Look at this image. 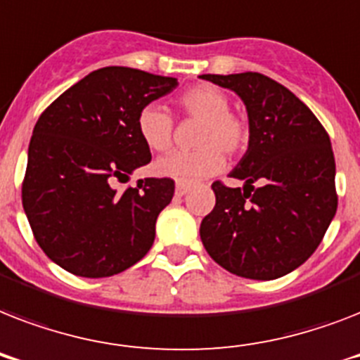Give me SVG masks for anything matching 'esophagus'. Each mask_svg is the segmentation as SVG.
I'll use <instances>...</instances> for the list:
<instances>
[{"label":"esophagus","instance_id":"esophagus-1","mask_svg":"<svg viewBox=\"0 0 360 360\" xmlns=\"http://www.w3.org/2000/svg\"><path fill=\"white\" fill-rule=\"evenodd\" d=\"M191 191V186L188 185H183V183H179V185L175 186V196H185L186 192Z\"/></svg>","mask_w":360,"mask_h":360}]
</instances>
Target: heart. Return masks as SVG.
I'll list each match as a JSON object with an SVG mask.
<instances>
[{
    "mask_svg": "<svg viewBox=\"0 0 360 360\" xmlns=\"http://www.w3.org/2000/svg\"><path fill=\"white\" fill-rule=\"evenodd\" d=\"M179 106L186 115L202 120L198 129L196 151H175L158 158L153 169L158 177L175 183L194 185L219 174L224 168L226 155H237L245 149L248 132L245 123L230 114V101L224 93L211 86H198L179 97ZM138 134L151 151H166L174 140V120L160 104H147L136 120Z\"/></svg>",
    "mask_w": 360,
    "mask_h": 360,
    "instance_id": "obj_1",
    "label": "heart"
}]
</instances>
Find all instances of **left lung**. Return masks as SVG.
I'll return each instance as SVG.
<instances>
[{"label":"left lung","mask_w":360,"mask_h":360,"mask_svg":"<svg viewBox=\"0 0 360 360\" xmlns=\"http://www.w3.org/2000/svg\"><path fill=\"white\" fill-rule=\"evenodd\" d=\"M231 89L248 114V149L230 177L213 183L214 209L200 237L220 267L252 280L295 271L318 248L335 219V155L329 134L307 104L259 72L202 75Z\"/></svg>","instance_id":"obj_1"}]
</instances>
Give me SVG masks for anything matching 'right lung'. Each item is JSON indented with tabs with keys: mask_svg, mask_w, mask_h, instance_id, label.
<instances>
[{
	"mask_svg": "<svg viewBox=\"0 0 360 360\" xmlns=\"http://www.w3.org/2000/svg\"><path fill=\"white\" fill-rule=\"evenodd\" d=\"M177 78L130 67L93 70L37 121L22 205L37 243L53 263L84 278L114 276L146 256L174 181L147 177L123 192L114 181L151 160L136 120Z\"/></svg>",
	"mask_w": 360,
	"mask_h": 360,
	"instance_id": "1",
	"label": "right lung"
}]
</instances>
